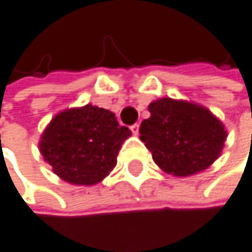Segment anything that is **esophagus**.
<instances>
[{"label": "esophagus", "instance_id": "esophagus-1", "mask_svg": "<svg viewBox=\"0 0 252 252\" xmlns=\"http://www.w3.org/2000/svg\"><path fill=\"white\" fill-rule=\"evenodd\" d=\"M131 131H133V134H136V136L139 134V124H134V125H133V127H131Z\"/></svg>", "mask_w": 252, "mask_h": 252}]
</instances>
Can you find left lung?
<instances>
[{
  "instance_id": "8db88e82",
  "label": "left lung",
  "mask_w": 252,
  "mask_h": 252,
  "mask_svg": "<svg viewBox=\"0 0 252 252\" xmlns=\"http://www.w3.org/2000/svg\"><path fill=\"white\" fill-rule=\"evenodd\" d=\"M148 112L151 116L140 124V140L161 171L175 177L195 175L220 156L227 130L204 105L158 98Z\"/></svg>"
}]
</instances>
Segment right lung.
Wrapping results in <instances>:
<instances>
[{
    "instance_id": "add662e5",
    "label": "right lung",
    "mask_w": 252,
    "mask_h": 252,
    "mask_svg": "<svg viewBox=\"0 0 252 252\" xmlns=\"http://www.w3.org/2000/svg\"><path fill=\"white\" fill-rule=\"evenodd\" d=\"M130 136L113 112L86 104L62 110L50 121L39 151L66 183L94 186L113 171L122 143Z\"/></svg>"
}]
</instances>
